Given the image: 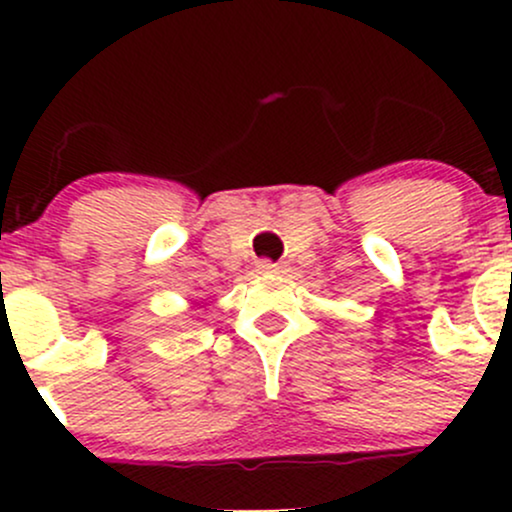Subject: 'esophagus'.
<instances>
[{"instance_id": "34e87169", "label": "esophagus", "mask_w": 512, "mask_h": 512, "mask_svg": "<svg viewBox=\"0 0 512 512\" xmlns=\"http://www.w3.org/2000/svg\"><path fill=\"white\" fill-rule=\"evenodd\" d=\"M257 272H260V275H282V272H287V265H282V262L260 260L257 262Z\"/></svg>"}]
</instances>
